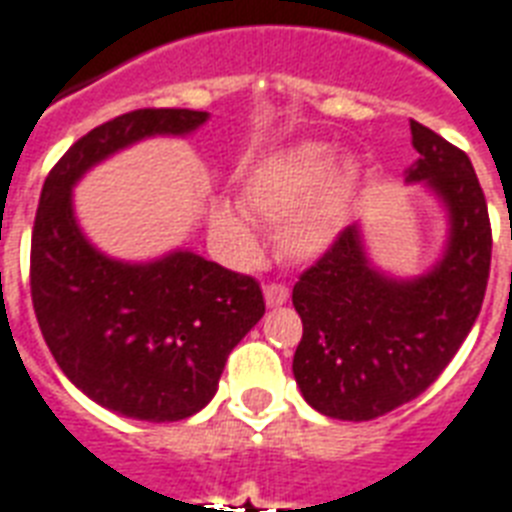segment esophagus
I'll use <instances>...</instances> for the list:
<instances>
[{"label": "esophagus", "mask_w": 512, "mask_h": 512, "mask_svg": "<svg viewBox=\"0 0 512 512\" xmlns=\"http://www.w3.org/2000/svg\"><path fill=\"white\" fill-rule=\"evenodd\" d=\"M263 295L268 308H279V305H284L289 300V289L284 287V284H268V287L263 289Z\"/></svg>", "instance_id": "1"}]
</instances>
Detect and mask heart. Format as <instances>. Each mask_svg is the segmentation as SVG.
I'll return each mask as SVG.
<instances>
[{"label": "heart", "mask_w": 512, "mask_h": 512, "mask_svg": "<svg viewBox=\"0 0 512 512\" xmlns=\"http://www.w3.org/2000/svg\"><path fill=\"white\" fill-rule=\"evenodd\" d=\"M361 167L337 159L329 143L305 140L281 148L257 164L241 185V209L252 220L276 228L279 249L295 263H316L335 249L348 228ZM209 228L241 260L257 252V236L236 209L217 204Z\"/></svg>", "instance_id": "1"}]
</instances>
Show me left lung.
<instances>
[{"label": "left lung", "instance_id": "1", "mask_svg": "<svg viewBox=\"0 0 512 512\" xmlns=\"http://www.w3.org/2000/svg\"><path fill=\"white\" fill-rule=\"evenodd\" d=\"M409 127L420 156L404 183H422L444 207L441 257L417 276H393L372 263L361 223H353L292 289L303 319L292 372L305 401L335 420H374L420 396L484 303L492 225L473 164L420 122Z\"/></svg>", "mask_w": 512, "mask_h": 512}]
</instances>
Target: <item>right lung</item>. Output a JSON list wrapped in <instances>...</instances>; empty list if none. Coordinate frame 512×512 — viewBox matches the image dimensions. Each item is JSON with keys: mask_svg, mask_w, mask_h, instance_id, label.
<instances>
[{"mask_svg": "<svg viewBox=\"0 0 512 512\" xmlns=\"http://www.w3.org/2000/svg\"><path fill=\"white\" fill-rule=\"evenodd\" d=\"M207 111L140 108L68 148L44 180L31 236V300L44 342L95 404L146 422H177L217 393L231 353L263 319L260 284L170 249L119 260L90 241L74 188L92 167L148 138H188Z\"/></svg>", "mask_w": 512, "mask_h": 512, "instance_id": "obj_1", "label": "right lung"}]
</instances>
